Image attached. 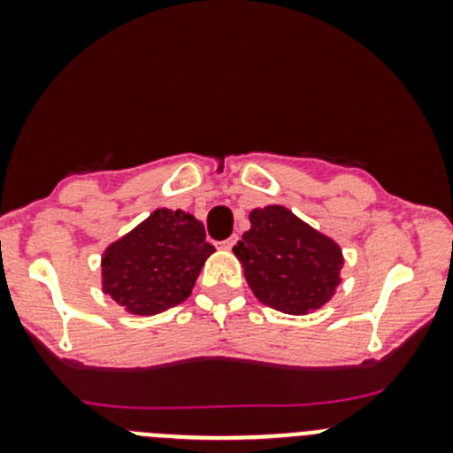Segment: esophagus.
I'll return each instance as SVG.
<instances>
[{"instance_id": "1", "label": "esophagus", "mask_w": 453, "mask_h": 453, "mask_svg": "<svg viewBox=\"0 0 453 453\" xmlns=\"http://www.w3.org/2000/svg\"><path fill=\"white\" fill-rule=\"evenodd\" d=\"M236 241H239V236H236V234H232L230 239H227V241H223V243H221V248H223V250H232V248H234V245H236Z\"/></svg>"}]
</instances>
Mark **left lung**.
<instances>
[{"instance_id": "left-lung-1", "label": "left lung", "mask_w": 453, "mask_h": 453, "mask_svg": "<svg viewBox=\"0 0 453 453\" xmlns=\"http://www.w3.org/2000/svg\"><path fill=\"white\" fill-rule=\"evenodd\" d=\"M250 223L232 252L256 298L289 315L324 307L342 282L340 245L278 203L254 208Z\"/></svg>"}]
</instances>
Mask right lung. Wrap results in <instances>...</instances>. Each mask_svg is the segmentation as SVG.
Returning <instances> with one entry per match:
<instances>
[{
  "mask_svg": "<svg viewBox=\"0 0 453 453\" xmlns=\"http://www.w3.org/2000/svg\"><path fill=\"white\" fill-rule=\"evenodd\" d=\"M212 252L199 219L184 210L157 208L107 245L100 258L103 294L131 315L162 313L193 294Z\"/></svg>",
  "mask_w": 453,
  "mask_h": 453,
  "instance_id": "obj_1",
  "label": "right lung"
}]
</instances>
